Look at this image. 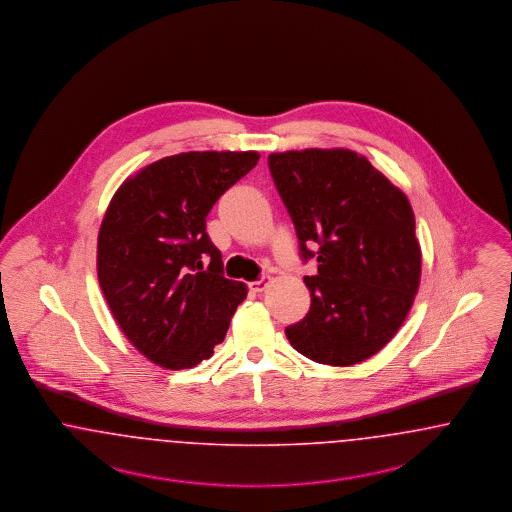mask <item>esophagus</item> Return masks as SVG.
Here are the masks:
<instances>
[{"label":"esophagus","mask_w":512,"mask_h":512,"mask_svg":"<svg viewBox=\"0 0 512 512\" xmlns=\"http://www.w3.org/2000/svg\"><path fill=\"white\" fill-rule=\"evenodd\" d=\"M269 281H271V277H269V275H264L262 279L252 281V283L248 285V289L252 290V292H264V290L267 289V285H269Z\"/></svg>","instance_id":"esophagus-1"}]
</instances>
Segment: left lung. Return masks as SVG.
I'll list each match as a JSON object with an SVG mask.
<instances>
[{
  "label": "left lung",
  "instance_id": "obj_1",
  "mask_svg": "<svg viewBox=\"0 0 512 512\" xmlns=\"http://www.w3.org/2000/svg\"><path fill=\"white\" fill-rule=\"evenodd\" d=\"M267 164L302 260H317V273L304 277L310 312L285 329L292 348L334 367L375 356L403 325L421 281L409 200L350 149L271 153Z\"/></svg>",
  "mask_w": 512,
  "mask_h": 512
}]
</instances>
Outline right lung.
<instances>
[{
  "label": "right lung",
  "instance_id": "add662e5",
  "mask_svg": "<svg viewBox=\"0 0 512 512\" xmlns=\"http://www.w3.org/2000/svg\"><path fill=\"white\" fill-rule=\"evenodd\" d=\"M256 151H191L160 158L126 179L99 229L97 277L118 327L164 369L214 354L246 285L223 277L206 216L246 176Z\"/></svg>",
  "mask_w": 512,
  "mask_h": 512
}]
</instances>
